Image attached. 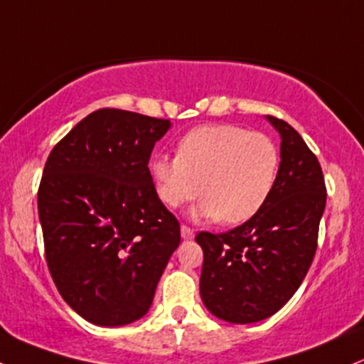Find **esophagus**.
Listing matches in <instances>:
<instances>
[{"label":"esophagus","mask_w":364,"mask_h":364,"mask_svg":"<svg viewBox=\"0 0 364 364\" xmlns=\"http://www.w3.org/2000/svg\"><path fill=\"white\" fill-rule=\"evenodd\" d=\"M181 237L183 240H191V238L195 237V231L186 225H181Z\"/></svg>","instance_id":"obj_1"}]
</instances>
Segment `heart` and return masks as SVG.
<instances>
[{
    "label": "heart",
    "instance_id": "obj_1",
    "mask_svg": "<svg viewBox=\"0 0 364 364\" xmlns=\"http://www.w3.org/2000/svg\"><path fill=\"white\" fill-rule=\"evenodd\" d=\"M279 155L273 139L231 124L202 126L179 141L178 157L157 155L150 162L164 205L178 209L205 195L195 215L228 225L249 221L269 198Z\"/></svg>",
    "mask_w": 364,
    "mask_h": 364
}]
</instances>
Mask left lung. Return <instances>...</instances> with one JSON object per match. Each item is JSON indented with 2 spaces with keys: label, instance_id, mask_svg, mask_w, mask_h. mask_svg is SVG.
Listing matches in <instances>:
<instances>
[{
  "label": "left lung",
  "instance_id": "left-lung-1",
  "mask_svg": "<svg viewBox=\"0 0 364 364\" xmlns=\"http://www.w3.org/2000/svg\"><path fill=\"white\" fill-rule=\"evenodd\" d=\"M266 119L282 138V162L267 202L226 233L195 237L203 250V304L219 319L240 325L273 316L297 292L316 254L326 203L316 155L289 122Z\"/></svg>",
  "mask_w": 364,
  "mask_h": 364
}]
</instances>
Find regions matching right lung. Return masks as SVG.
Wrapping results in <instances>:
<instances>
[{"label":"right lung","mask_w":364,"mask_h":364,"mask_svg":"<svg viewBox=\"0 0 364 364\" xmlns=\"http://www.w3.org/2000/svg\"><path fill=\"white\" fill-rule=\"evenodd\" d=\"M169 127L166 119L100 109L45 164L38 210L48 269L63 301L93 325L145 316L181 240L149 169Z\"/></svg>","instance_id":"1"}]
</instances>
